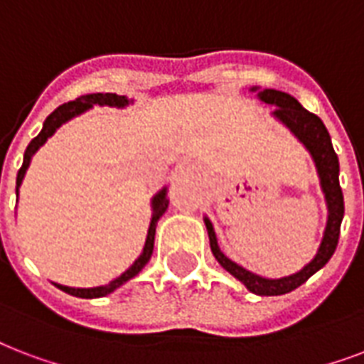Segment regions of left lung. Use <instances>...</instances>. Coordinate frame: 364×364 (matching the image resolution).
Masks as SVG:
<instances>
[{
    "mask_svg": "<svg viewBox=\"0 0 364 364\" xmlns=\"http://www.w3.org/2000/svg\"><path fill=\"white\" fill-rule=\"evenodd\" d=\"M252 91H257V87H252ZM257 97L267 105H273L274 112L273 116L277 120H281L296 137L304 143L307 151L311 152L315 166H317L318 179H321V187H323L324 200L328 206V221H326V229H324L323 242L318 246L317 256L313 257L311 262L307 263L301 271L290 274V277H282V279H265L259 274L252 273L248 269L240 267L238 263L231 262L229 257L219 250L215 231H213L212 221L204 218L206 223L208 237H210V248L219 265L229 271V273L242 282L244 287L248 288L250 292L257 294V296H281L288 294L301 287L311 274H315L318 269H323L332 254L336 252L338 238H340V227H342L343 219V194L340 187V164L338 156L330 141L328 129L324 127L323 120L317 114H313L309 110H305L292 95H288L284 91L277 90H263L257 91Z\"/></svg>",
    "mask_w": 364,
    "mask_h": 364,
    "instance_id": "1",
    "label": "left lung"
}]
</instances>
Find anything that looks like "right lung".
Listing matches in <instances>:
<instances>
[{"mask_svg": "<svg viewBox=\"0 0 364 364\" xmlns=\"http://www.w3.org/2000/svg\"><path fill=\"white\" fill-rule=\"evenodd\" d=\"M93 105H101V107H126L129 105L127 101V97L124 95H116V93H91V95H82L77 97L76 101L65 102V105H60L59 108H55L51 114L47 116L46 122H43V127H41V132L38 133V137H34L30 141V145L26 146V151H24V160H22V168L16 173V194H18V187H21L22 179H24V173H26L28 166H30V160L36 154V151L40 149L43 143H46L47 139L51 137L53 133L57 132V127H60L65 122L72 120L74 116L82 114L85 110H90ZM168 188L164 187L160 193L154 194V198H152V219H151V227H149V235H146V242L145 248H143V254L135 259L132 267L127 269L126 273H122L118 279H114L112 282H108L105 287H95V288H70V287H63V284H55L57 288H60L63 292L72 294V296H76V298H102V296H107V294L114 292L116 288H120L122 284H126L129 279H133L135 274L141 271V269L145 267L149 259L152 256V250H154V235H156V223L158 219L162 218L164 212L168 210Z\"/></svg>", "mask_w": 364, "mask_h": 364, "instance_id": "obj_1", "label": "right lung"}]
</instances>
